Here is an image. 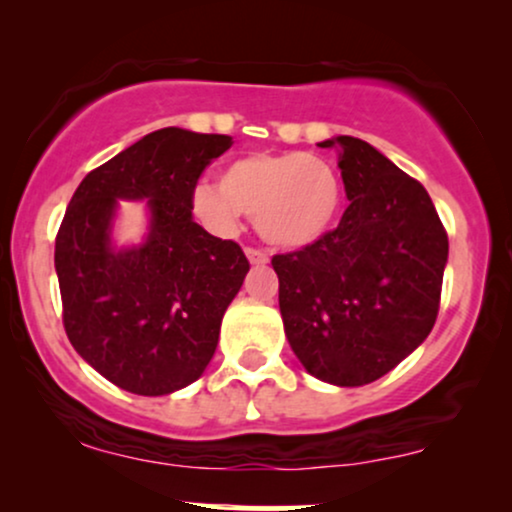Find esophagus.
<instances>
[{
  "label": "esophagus",
  "mask_w": 512,
  "mask_h": 512,
  "mask_svg": "<svg viewBox=\"0 0 512 512\" xmlns=\"http://www.w3.org/2000/svg\"><path fill=\"white\" fill-rule=\"evenodd\" d=\"M245 257H248L250 264H255V267H264V264L269 262V257L264 255V252H260V250H252V248L245 250Z\"/></svg>",
  "instance_id": "1"
}]
</instances>
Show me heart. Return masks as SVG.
<instances>
[{
    "label": "heart",
    "instance_id": "heart-1",
    "mask_svg": "<svg viewBox=\"0 0 512 512\" xmlns=\"http://www.w3.org/2000/svg\"><path fill=\"white\" fill-rule=\"evenodd\" d=\"M342 197V178L325 158L252 151L221 168L219 185L197 182L190 199L197 219L219 236L238 233L245 214L267 245L303 250L334 226Z\"/></svg>",
    "mask_w": 512,
    "mask_h": 512
}]
</instances>
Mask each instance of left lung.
<instances>
[{
	"label": "left lung",
	"instance_id": "8db88e82",
	"mask_svg": "<svg viewBox=\"0 0 512 512\" xmlns=\"http://www.w3.org/2000/svg\"><path fill=\"white\" fill-rule=\"evenodd\" d=\"M317 146L339 154L349 207L317 243L274 257L279 310L313 378L361 387L431 334L448 236L424 185L375 146L346 134Z\"/></svg>",
	"mask_w": 512,
	"mask_h": 512
}]
</instances>
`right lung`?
I'll list each match as a JSON object with an SVG mask.
<instances>
[{
    "instance_id": "add662e5",
    "label": "right lung",
    "mask_w": 512,
    "mask_h": 512,
    "mask_svg": "<svg viewBox=\"0 0 512 512\" xmlns=\"http://www.w3.org/2000/svg\"><path fill=\"white\" fill-rule=\"evenodd\" d=\"M228 134L163 127L91 170L55 240L64 330L105 380L144 397L192 385L219 344L221 320L250 264L233 240L192 216V187ZM120 201H144L147 231L117 246Z\"/></svg>"
}]
</instances>
